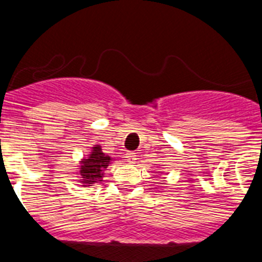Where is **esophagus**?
<instances>
[{
  "instance_id": "34e87169",
  "label": "esophagus",
  "mask_w": 262,
  "mask_h": 262,
  "mask_svg": "<svg viewBox=\"0 0 262 262\" xmlns=\"http://www.w3.org/2000/svg\"><path fill=\"white\" fill-rule=\"evenodd\" d=\"M126 159L129 164H135L136 163V154L133 151H129L126 154Z\"/></svg>"
}]
</instances>
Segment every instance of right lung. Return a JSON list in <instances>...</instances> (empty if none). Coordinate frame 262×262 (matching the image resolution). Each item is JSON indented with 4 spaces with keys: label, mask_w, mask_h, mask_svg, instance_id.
<instances>
[{
    "label": "right lung",
    "mask_w": 262,
    "mask_h": 262,
    "mask_svg": "<svg viewBox=\"0 0 262 262\" xmlns=\"http://www.w3.org/2000/svg\"><path fill=\"white\" fill-rule=\"evenodd\" d=\"M110 160V157L106 156L102 152L101 145L93 147V151L90 152L89 157L81 161L80 174L81 178H82L81 182L85 185H90L97 181H101L103 170L108 166Z\"/></svg>",
    "instance_id": "obj_1"
}]
</instances>
